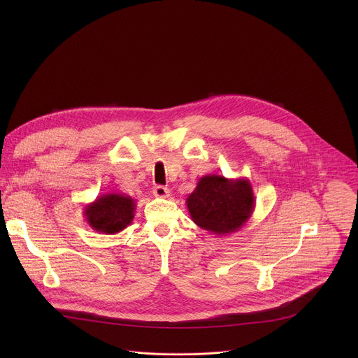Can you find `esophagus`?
Masks as SVG:
<instances>
[{"label":"esophagus","instance_id":"obj_1","mask_svg":"<svg viewBox=\"0 0 358 358\" xmlns=\"http://www.w3.org/2000/svg\"><path fill=\"white\" fill-rule=\"evenodd\" d=\"M152 194H155V196H157V198H167L170 191L164 185H156L155 188H152Z\"/></svg>","mask_w":358,"mask_h":358}]
</instances>
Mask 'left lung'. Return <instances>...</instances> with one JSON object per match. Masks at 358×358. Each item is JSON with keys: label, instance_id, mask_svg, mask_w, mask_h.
<instances>
[{"label": "left lung", "instance_id": "1", "mask_svg": "<svg viewBox=\"0 0 358 358\" xmlns=\"http://www.w3.org/2000/svg\"><path fill=\"white\" fill-rule=\"evenodd\" d=\"M185 202L195 225L221 236L241 229L255 210L252 185L243 177L203 176Z\"/></svg>", "mask_w": 358, "mask_h": 358}]
</instances>
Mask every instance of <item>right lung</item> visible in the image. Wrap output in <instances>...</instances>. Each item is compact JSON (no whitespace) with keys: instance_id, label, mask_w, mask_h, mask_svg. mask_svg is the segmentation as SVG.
<instances>
[{"instance_id":"1","label":"right lung","mask_w":358,"mask_h":358,"mask_svg":"<svg viewBox=\"0 0 358 358\" xmlns=\"http://www.w3.org/2000/svg\"><path fill=\"white\" fill-rule=\"evenodd\" d=\"M134 211L136 201L131 196L120 192H109L87 203L83 215L93 231L115 235L131 224Z\"/></svg>"}]
</instances>
